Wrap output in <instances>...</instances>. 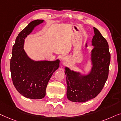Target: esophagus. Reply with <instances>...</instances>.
<instances>
[{"instance_id":"esophagus-1","label":"esophagus","mask_w":121,"mask_h":121,"mask_svg":"<svg viewBox=\"0 0 121 121\" xmlns=\"http://www.w3.org/2000/svg\"><path fill=\"white\" fill-rule=\"evenodd\" d=\"M63 60H64V61H66V57H64V59H63Z\"/></svg>"}]
</instances>
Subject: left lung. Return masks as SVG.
I'll list each match as a JSON object with an SVG mask.
<instances>
[{"label":"left lung","instance_id":"obj_1","mask_svg":"<svg viewBox=\"0 0 121 121\" xmlns=\"http://www.w3.org/2000/svg\"><path fill=\"white\" fill-rule=\"evenodd\" d=\"M94 35L91 60L93 67L89 74L80 76L78 72L65 67L67 97L73 102L84 103L95 98L103 89L108 79L111 55L107 40L94 27Z\"/></svg>","mask_w":121,"mask_h":121}]
</instances>
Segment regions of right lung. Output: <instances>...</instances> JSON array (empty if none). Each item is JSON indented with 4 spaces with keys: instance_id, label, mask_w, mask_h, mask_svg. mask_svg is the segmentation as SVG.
<instances>
[{
    "instance_id": "right-lung-1",
    "label": "right lung",
    "mask_w": 121,
    "mask_h": 121,
    "mask_svg": "<svg viewBox=\"0 0 121 121\" xmlns=\"http://www.w3.org/2000/svg\"><path fill=\"white\" fill-rule=\"evenodd\" d=\"M43 20L32 21L16 37L10 59V71L13 86L23 96L40 99L45 96L48 83L59 67L60 60L35 61L29 58L23 49L25 39L34 27Z\"/></svg>"
}]
</instances>
